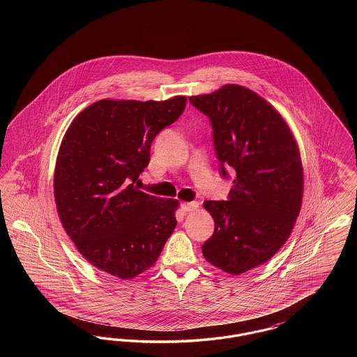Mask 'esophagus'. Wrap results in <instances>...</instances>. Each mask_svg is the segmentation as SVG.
<instances>
[{"label":"esophagus","instance_id":"34e87169","mask_svg":"<svg viewBox=\"0 0 357 357\" xmlns=\"http://www.w3.org/2000/svg\"><path fill=\"white\" fill-rule=\"evenodd\" d=\"M181 207H182V210H183L185 213L194 211V210H197V208H198V202H186V204H182Z\"/></svg>","mask_w":357,"mask_h":357}]
</instances>
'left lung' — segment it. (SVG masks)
I'll return each instance as SVG.
<instances>
[{
	"instance_id": "8db88e82",
	"label": "left lung",
	"mask_w": 357,
	"mask_h": 357,
	"mask_svg": "<svg viewBox=\"0 0 357 357\" xmlns=\"http://www.w3.org/2000/svg\"><path fill=\"white\" fill-rule=\"evenodd\" d=\"M208 119L221 176L236 171L227 201H204L215 223L204 258L230 274L269 261L288 241L301 208L304 175L285 120L255 92L223 85L188 98Z\"/></svg>"
}]
</instances>
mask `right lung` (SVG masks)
Returning <instances> with one entry per match:
<instances>
[{
	"instance_id": "1",
	"label": "right lung",
	"mask_w": 357,
	"mask_h": 357,
	"mask_svg": "<svg viewBox=\"0 0 357 357\" xmlns=\"http://www.w3.org/2000/svg\"><path fill=\"white\" fill-rule=\"evenodd\" d=\"M187 99L108 100L80 112L61 142L54 201L88 262L121 280L153 266L175 226L178 201L137 190L155 136L179 119Z\"/></svg>"
}]
</instances>
